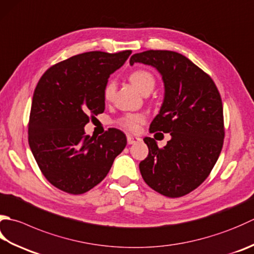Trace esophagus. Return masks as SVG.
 <instances>
[{
    "label": "esophagus",
    "mask_w": 254,
    "mask_h": 254,
    "mask_svg": "<svg viewBox=\"0 0 254 254\" xmlns=\"http://www.w3.org/2000/svg\"><path fill=\"white\" fill-rule=\"evenodd\" d=\"M127 144H134V143H137L138 141H140V138H138L137 136H133V135H127Z\"/></svg>",
    "instance_id": "34e87169"
}]
</instances>
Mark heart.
I'll return each instance as SVG.
<instances>
[{"label":"heart","mask_w":254,"mask_h":254,"mask_svg":"<svg viewBox=\"0 0 254 254\" xmlns=\"http://www.w3.org/2000/svg\"><path fill=\"white\" fill-rule=\"evenodd\" d=\"M130 81L136 89H138L142 93L145 91H151L155 80H154L153 74L144 70V69H137V70H134L130 74ZM114 91H116V83L113 80H109L106 86L103 88V98L104 100H111L113 98ZM146 118L143 113H127L124 114L121 118H119L117 120L118 126L123 127L124 130L131 131V132H136L138 128L141 127L142 124L145 122Z\"/></svg>","instance_id":"heart-1"}]
</instances>
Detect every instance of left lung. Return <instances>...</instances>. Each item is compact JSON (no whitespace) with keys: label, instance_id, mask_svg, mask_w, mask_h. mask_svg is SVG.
<instances>
[{"label":"left lung","instance_id":"left-lung-1","mask_svg":"<svg viewBox=\"0 0 254 254\" xmlns=\"http://www.w3.org/2000/svg\"><path fill=\"white\" fill-rule=\"evenodd\" d=\"M151 64L161 72L165 98L150 132L170 133L166 146L145 137L148 155L140 172L152 190L170 198L185 196L205 182L225 138L220 93L209 74L171 51L134 54L130 64Z\"/></svg>","mask_w":254,"mask_h":254}]
</instances>
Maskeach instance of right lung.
Here are the masks:
<instances>
[{
  "label": "right lung",
  "instance_id": "obj_1",
  "mask_svg": "<svg viewBox=\"0 0 254 254\" xmlns=\"http://www.w3.org/2000/svg\"><path fill=\"white\" fill-rule=\"evenodd\" d=\"M131 51L88 52L53 64L35 88L28 144L39 170L58 190L81 195L103 181L127 145L118 128L86 135L89 119L104 111L103 88Z\"/></svg>",
  "mask_w": 254,
  "mask_h": 254
}]
</instances>
